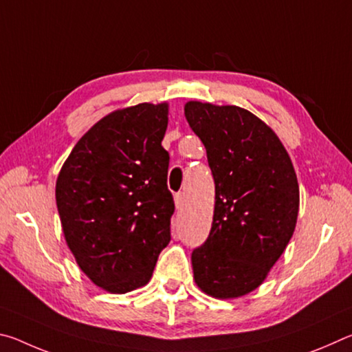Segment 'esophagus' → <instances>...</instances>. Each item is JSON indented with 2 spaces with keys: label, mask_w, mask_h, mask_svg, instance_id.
Listing matches in <instances>:
<instances>
[{
  "label": "esophagus",
  "mask_w": 352,
  "mask_h": 352,
  "mask_svg": "<svg viewBox=\"0 0 352 352\" xmlns=\"http://www.w3.org/2000/svg\"><path fill=\"white\" fill-rule=\"evenodd\" d=\"M183 205H184V192L175 194V206L178 208V210H182Z\"/></svg>",
  "instance_id": "1"
}]
</instances>
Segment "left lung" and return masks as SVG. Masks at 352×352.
Wrapping results in <instances>:
<instances>
[{
  "instance_id": "left-lung-1",
  "label": "left lung",
  "mask_w": 352,
  "mask_h": 352,
  "mask_svg": "<svg viewBox=\"0 0 352 352\" xmlns=\"http://www.w3.org/2000/svg\"><path fill=\"white\" fill-rule=\"evenodd\" d=\"M184 116L216 184L210 236L190 256L194 279L214 298L242 296L259 287L294 234V164L275 132L245 109L188 102Z\"/></svg>"
}]
</instances>
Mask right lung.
Listing matches in <instances>:
<instances>
[{"instance_id":"1","label":"right lung","mask_w":352,"mask_h":352,"mask_svg":"<svg viewBox=\"0 0 352 352\" xmlns=\"http://www.w3.org/2000/svg\"><path fill=\"white\" fill-rule=\"evenodd\" d=\"M166 129L168 104L113 111L77 141L57 178L68 247L82 272L111 294L146 285L170 241Z\"/></svg>"}]
</instances>
